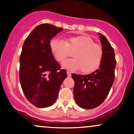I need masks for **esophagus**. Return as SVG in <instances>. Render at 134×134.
I'll use <instances>...</instances> for the list:
<instances>
[{
	"label": "esophagus",
	"mask_w": 134,
	"mask_h": 134,
	"mask_svg": "<svg viewBox=\"0 0 134 134\" xmlns=\"http://www.w3.org/2000/svg\"><path fill=\"white\" fill-rule=\"evenodd\" d=\"M67 76H68V77H70V76H71V73H70V72L67 71Z\"/></svg>",
	"instance_id": "obj_1"
}]
</instances>
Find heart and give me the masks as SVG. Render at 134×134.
Returning a JSON list of instances; mask_svg holds the SVG:
<instances>
[{
    "instance_id": "1",
    "label": "heart",
    "mask_w": 134,
    "mask_h": 134,
    "mask_svg": "<svg viewBox=\"0 0 134 134\" xmlns=\"http://www.w3.org/2000/svg\"><path fill=\"white\" fill-rule=\"evenodd\" d=\"M50 48L55 59L62 62L72 53L73 58L66 60L62 65L71 70H79L82 74H90L100 65L103 57V49L87 35L68 36L64 41L53 39Z\"/></svg>"
}]
</instances>
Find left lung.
I'll list each match as a JSON object with an SVG mask.
<instances>
[{
  "label": "left lung",
  "mask_w": 134,
  "mask_h": 134,
  "mask_svg": "<svg viewBox=\"0 0 134 134\" xmlns=\"http://www.w3.org/2000/svg\"><path fill=\"white\" fill-rule=\"evenodd\" d=\"M99 35L104 53L99 69L85 76L72 74L75 82V101L84 109H93L100 105L108 95L115 80L116 61L114 50L107 38L102 34Z\"/></svg>",
  "instance_id": "1"
}]
</instances>
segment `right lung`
I'll use <instances>...</instances> for the list:
<instances>
[{
    "label": "right lung",
    "mask_w": 134,
    "mask_h": 134,
    "mask_svg": "<svg viewBox=\"0 0 134 134\" xmlns=\"http://www.w3.org/2000/svg\"><path fill=\"white\" fill-rule=\"evenodd\" d=\"M63 29L50 24L35 27L23 44L20 56L19 81L24 96L38 108L54 103L67 71L55 60L50 40Z\"/></svg>",
    "instance_id": "1"
}]
</instances>
